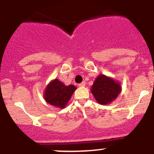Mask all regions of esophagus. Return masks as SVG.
<instances>
[{
	"label": "esophagus",
	"mask_w": 154,
	"mask_h": 154,
	"mask_svg": "<svg viewBox=\"0 0 154 154\" xmlns=\"http://www.w3.org/2000/svg\"><path fill=\"white\" fill-rule=\"evenodd\" d=\"M85 84H86V83L84 82H82V83L81 84H79V87H84V86H85Z\"/></svg>",
	"instance_id": "34e87169"
}]
</instances>
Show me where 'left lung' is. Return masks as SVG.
Returning <instances> with one entry per match:
<instances>
[{
    "label": "left lung",
    "mask_w": 154,
    "mask_h": 154,
    "mask_svg": "<svg viewBox=\"0 0 154 154\" xmlns=\"http://www.w3.org/2000/svg\"><path fill=\"white\" fill-rule=\"evenodd\" d=\"M91 92L97 103L106 105L117 98L121 92V86L112 78L100 74L94 82Z\"/></svg>",
    "instance_id": "left-lung-1"
}]
</instances>
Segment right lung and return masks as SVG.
<instances>
[{"label": "right lung", "instance_id": "add662e5", "mask_svg": "<svg viewBox=\"0 0 154 154\" xmlns=\"http://www.w3.org/2000/svg\"><path fill=\"white\" fill-rule=\"evenodd\" d=\"M76 87L74 85L66 86L58 80L54 79L46 87L44 98L47 103L60 109L65 108Z\"/></svg>", "mask_w": 154, "mask_h": 154}]
</instances>
